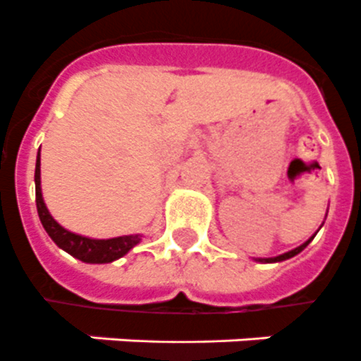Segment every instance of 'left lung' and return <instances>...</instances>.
<instances>
[{"mask_svg":"<svg viewBox=\"0 0 361 361\" xmlns=\"http://www.w3.org/2000/svg\"><path fill=\"white\" fill-rule=\"evenodd\" d=\"M313 236H315V235H313ZM313 236H311L310 240H305L304 244H302V246L295 247V250H290V252L283 253V255H278V257H270V259H259V261H261V262H279V261H285V259H290V257H295V255H298V253L302 252V250H304V247L307 246V244H310L311 240H313Z\"/></svg>","mask_w":361,"mask_h":361,"instance_id":"left-lung-1","label":"left lung"}]
</instances>
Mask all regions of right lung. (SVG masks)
I'll return each instance as SVG.
<instances>
[{"mask_svg":"<svg viewBox=\"0 0 361 361\" xmlns=\"http://www.w3.org/2000/svg\"><path fill=\"white\" fill-rule=\"evenodd\" d=\"M35 201H37L40 224L46 229V233L50 235L51 240L66 253H71L72 257L80 259L83 262H93V264L111 262L126 255L135 244L141 242V235H125L117 236V238H106V240L87 238V236L76 235V233H71V231L59 226L46 209L42 192H40V152L37 154V166H35Z\"/></svg>","mask_w":361,"mask_h":361,"instance_id":"right-lung-1","label":"right lung"}]
</instances>
